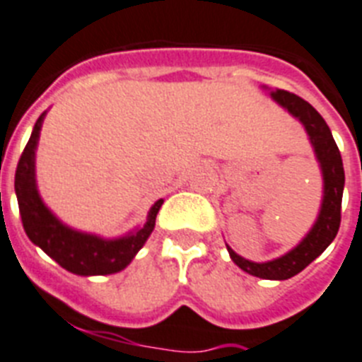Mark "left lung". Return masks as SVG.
Segmentation results:
<instances>
[{"label": "left lung", "mask_w": 362, "mask_h": 362, "mask_svg": "<svg viewBox=\"0 0 362 362\" xmlns=\"http://www.w3.org/2000/svg\"><path fill=\"white\" fill-rule=\"evenodd\" d=\"M272 98L286 107L293 117H298L303 122L310 143L314 146L316 158L322 167L324 175V201H322V210L320 216L310 228L305 240L299 243L298 247L286 252L284 257L275 258L272 262L257 264L251 260H245L240 255L232 251L227 245L230 258L236 266H240L243 272L249 275L260 279H269V281H284L299 272H303L308 264L329 247V243L333 242L340 227V208H342V191H344V165L342 156H340L339 146L334 143L333 134L329 130L327 122L324 117L314 110L313 105L299 98L293 93H288L283 89L272 90Z\"/></svg>", "instance_id": "obj_1"}]
</instances>
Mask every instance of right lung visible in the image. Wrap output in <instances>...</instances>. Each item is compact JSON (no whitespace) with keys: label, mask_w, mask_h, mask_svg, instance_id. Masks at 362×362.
I'll use <instances>...</instances> for the list:
<instances>
[{"label":"right lung","mask_w":362,"mask_h":362,"mask_svg":"<svg viewBox=\"0 0 362 362\" xmlns=\"http://www.w3.org/2000/svg\"><path fill=\"white\" fill-rule=\"evenodd\" d=\"M44 115L46 113L40 115L35 122L33 134L20 156L16 175H14V191L18 199L23 230L35 245H38L59 266L70 273L89 277V275H111L124 269L154 230L156 216L163 201L160 199L151 208L145 227L119 240H102L93 234H83L64 227L44 206L35 184V148H37L38 132L42 126Z\"/></svg>","instance_id":"add662e5"}]
</instances>
